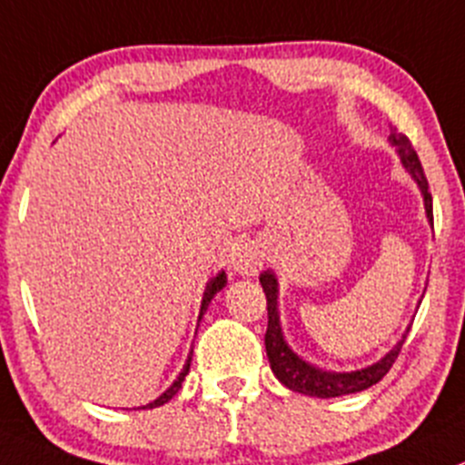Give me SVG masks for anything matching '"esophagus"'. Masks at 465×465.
I'll return each instance as SVG.
<instances>
[{"label":"esophagus","instance_id":"34e87169","mask_svg":"<svg viewBox=\"0 0 465 465\" xmlns=\"http://www.w3.org/2000/svg\"><path fill=\"white\" fill-rule=\"evenodd\" d=\"M263 261L265 254L261 250V245H256V242H242L232 254V268L238 274H256L263 268Z\"/></svg>","mask_w":465,"mask_h":465}]
</instances>
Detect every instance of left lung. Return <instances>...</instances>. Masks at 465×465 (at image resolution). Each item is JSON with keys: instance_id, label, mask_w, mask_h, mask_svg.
<instances>
[{"instance_id": "1", "label": "left lung", "mask_w": 465, "mask_h": 465, "mask_svg": "<svg viewBox=\"0 0 465 465\" xmlns=\"http://www.w3.org/2000/svg\"><path fill=\"white\" fill-rule=\"evenodd\" d=\"M391 145H395L398 150L400 161H402L404 168L409 170V174L413 177V182L418 183L422 193V200H425V211H427V220L434 227V213H431V193H430V183H427L425 173H422L420 159H418L416 150H413L411 141L402 134H398L393 129L389 136ZM261 286H263L265 300H268V331H265V352H268V361L270 368H272L274 377L282 381L286 389L297 391V393L311 395V398H338V395H350V393H359V391L371 389L372 384L384 380L386 372L393 368L395 359H398L400 350L404 345L402 341L386 354L384 359H380L372 366L361 368V371H352V372H327L322 368L311 366L309 361H304L302 357H297L292 352L288 342L283 341L282 333V324H279V309H277V295H279V286H277V277L274 272L265 270L263 274L259 277Z\"/></svg>"}]
</instances>
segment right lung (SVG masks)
Wrapping results in <instances>:
<instances>
[{"mask_svg": "<svg viewBox=\"0 0 465 465\" xmlns=\"http://www.w3.org/2000/svg\"><path fill=\"white\" fill-rule=\"evenodd\" d=\"M224 283H227V274H224V272H218V274H215L213 279H211L209 283H206L204 297H202L200 320H202V315L206 313V309H209V304H211V300H213V297H215V292H220V291H223V288H224ZM191 359H193V352H191V357H188V361H186V366H183V371L179 372V377H177V380L173 381V386H170V389L165 391L163 395H159V398H156L154 402H150V404H147V407H143V409H154V407H161V404L170 402V400H173L174 395L179 393V389H182V381L186 380L188 371H191Z\"/></svg>", "mask_w": 465, "mask_h": 465, "instance_id": "add662e5", "label": "right lung"}]
</instances>
